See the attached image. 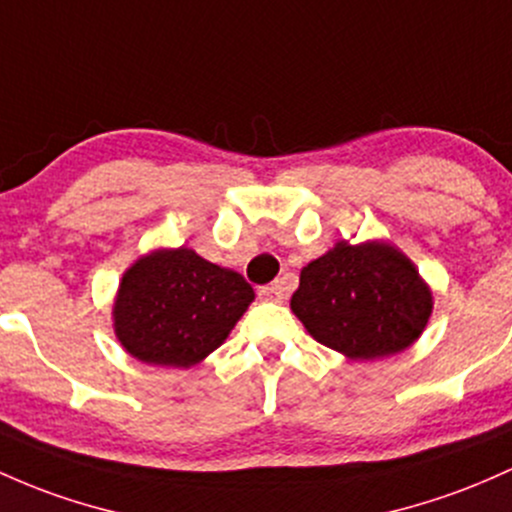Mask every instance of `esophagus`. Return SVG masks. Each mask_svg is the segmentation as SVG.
I'll return each instance as SVG.
<instances>
[{
	"mask_svg": "<svg viewBox=\"0 0 512 512\" xmlns=\"http://www.w3.org/2000/svg\"><path fill=\"white\" fill-rule=\"evenodd\" d=\"M260 296L265 301H282L284 299V284L282 282H272L267 286H260Z\"/></svg>",
	"mask_w": 512,
	"mask_h": 512,
	"instance_id": "obj_1",
	"label": "esophagus"
}]
</instances>
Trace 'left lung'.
Listing matches in <instances>:
<instances>
[{"instance_id":"8db88e82","label":"left lung","mask_w":512,"mask_h":512,"mask_svg":"<svg viewBox=\"0 0 512 512\" xmlns=\"http://www.w3.org/2000/svg\"><path fill=\"white\" fill-rule=\"evenodd\" d=\"M291 311L313 340L362 362L411 347L430 320L432 294L393 245L340 240L301 269Z\"/></svg>"}]
</instances>
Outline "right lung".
<instances>
[{"label": "right lung", "instance_id": "add662e5", "mask_svg": "<svg viewBox=\"0 0 512 512\" xmlns=\"http://www.w3.org/2000/svg\"><path fill=\"white\" fill-rule=\"evenodd\" d=\"M252 299L255 291L243 274L189 247H162L123 274L114 333L140 362L187 369L223 345Z\"/></svg>", "mask_w": 512, "mask_h": 512}]
</instances>
